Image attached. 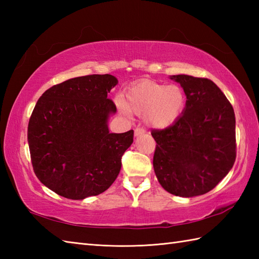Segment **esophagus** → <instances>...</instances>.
<instances>
[{"instance_id":"34e87169","label":"esophagus","mask_w":259,"mask_h":259,"mask_svg":"<svg viewBox=\"0 0 259 259\" xmlns=\"http://www.w3.org/2000/svg\"><path fill=\"white\" fill-rule=\"evenodd\" d=\"M146 133V130L144 129V128H137L136 130H135V136L136 137H139V136H141V135H144Z\"/></svg>"}]
</instances>
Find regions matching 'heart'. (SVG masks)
Masks as SVG:
<instances>
[{
	"label": "heart",
	"mask_w": 259,
	"mask_h": 259,
	"mask_svg": "<svg viewBox=\"0 0 259 259\" xmlns=\"http://www.w3.org/2000/svg\"><path fill=\"white\" fill-rule=\"evenodd\" d=\"M122 111L144 117L145 122L156 129L174 124L186 107V95L178 84H162L152 80H141L125 91Z\"/></svg>",
	"instance_id": "1"
}]
</instances>
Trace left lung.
<instances>
[{"label": "left lung", "mask_w": 259, "mask_h": 259, "mask_svg": "<svg viewBox=\"0 0 259 259\" xmlns=\"http://www.w3.org/2000/svg\"><path fill=\"white\" fill-rule=\"evenodd\" d=\"M187 97L180 118L168 128L155 129L153 169L170 194L195 197L213 189L236 159V120L223 91L206 78L171 75Z\"/></svg>", "instance_id": "obj_1"}]
</instances>
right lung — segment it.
<instances>
[{
  "label": "right lung",
  "mask_w": 259,
  "mask_h": 259,
  "mask_svg": "<svg viewBox=\"0 0 259 259\" xmlns=\"http://www.w3.org/2000/svg\"><path fill=\"white\" fill-rule=\"evenodd\" d=\"M111 74H91L51 87L38 99L27 126L33 170L41 183L68 199L106 191L117 179L134 130L110 134L117 112L108 93Z\"/></svg>",
  "instance_id": "1"
}]
</instances>
